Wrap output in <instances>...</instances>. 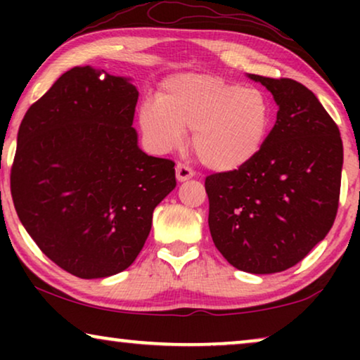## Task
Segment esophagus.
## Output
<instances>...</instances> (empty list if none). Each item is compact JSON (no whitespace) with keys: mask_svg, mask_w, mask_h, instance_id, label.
<instances>
[{"mask_svg":"<svg viewBox=\"0 0 360 360\" xmlns=\"http://www.w3.org/2000/svg\"><path fill=\"white\" fill-rule=\"evenodd\" d=\"M175 174H176V180H179V181H186V180L193 179V176H195V172L191 170L190 167H186L184 164H176Z\"/></svg>","mask_w":360,"mask_h":360,"instance_id":"1","label":"esophagus"}]
</instances>
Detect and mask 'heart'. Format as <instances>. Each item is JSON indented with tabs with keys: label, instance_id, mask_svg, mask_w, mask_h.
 I'll use <instances>...</instances> for the list:
<instances>
[{
	"label": "heart",
	"instance_id": "b5f03b06",
	"mask_svg": "<svg viewBox=\"0 0 360 360\" xmlns=\"http://www.w3.org/2000/svg\"><path fill=\"white\" fill-rule=\"evenodd\" d=\"M272 106L262 91L216 75L184 73L162 83L159 100H146L139 126L157 154L184 144L214 172H234L252 162L267 141Z\"/></svg>",
	"mask_w": 360,
	"mask_h": 360
}]
</instances>
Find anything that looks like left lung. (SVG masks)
<instances>
[{
	"mask_svg": "<svg viewBox=\"0 0 360 360\" xmlns=\"http://www.w3.org/2000/svg\"><path fill=\"white\" fill-rule=\"evenodd\" d=\"M272 93L277 121L252 162L206 176L213 243L233 267L283 272L326 238L338 213L342 141L311 90L248 75Z\"/></svg>",
	"mask_w": 360,
	"mask_h": 360,
	"instance_id": "1",
	"label": "left lung"
}]
</instances>
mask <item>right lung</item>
Returning <instances> with one entry per match:
<instances>
[{
	"label": "right lung",
	"mask_w": 360,
	"mask_h": 360,
	"mask_svg": "<svg viewBox=\"0 0 360 360\" xmlns=\"http://www.w3.org/2000/svg\"><path fill=\"white\" fill-rule=\"evenodd\" d=\"M137 98L131 78L75 67L19 126L14 208L39 249L75 277L105 278L129 267L155 206L176 185L174 162L137 146Z\"/></svg>",
	"instance_id": "1"
}]
</instances>
